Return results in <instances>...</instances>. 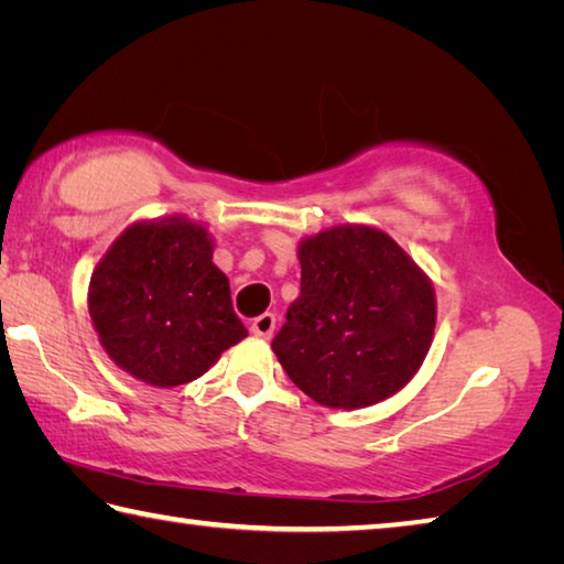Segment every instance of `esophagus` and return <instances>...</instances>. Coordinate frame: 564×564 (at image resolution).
<instances>
[{"label":"esophagus","instance_id":"obj_1","mask_svg":"<svg viewBox=\"0 0 564 564\" xmlns=\"http://www.w3.org/2000/svg\"><path fill=\"white\" fill-rule=\"evenodd\" d=\"M273 330H275L273 313H261V316L253 318V323H251V333L259 338H271Z\"/></svg>","mask_w":564,"mask_h":564}]
</instances>
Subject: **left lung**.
<instances>
[{
  "label": "left lung",
  "mask_w": 564,
  "mask_h": 564,
  "mask_svg": "<svg viewBox=\"0 0 564 564\" xmlns=\"http://www.w3.org/2000/svg\"><path fill=\"white\" fill-rule=\"evenodd\" d=\"M301 295L271 348L305 395L366 408L395 395L425 360L435 330L427 275L370 226H333L299 246Z\"/></svg>",
  "instance_id": "8db88e82"
}]
</instances>
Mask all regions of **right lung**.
I'll return each mask as SVG.
<instances>
[{
	"mask_svg": "<svg viewBox=\"0 0 564 564\" xmlns=\"http://www.w3.org/2000/svg\"><path fill=\"white\" fill-rule=\"evenodd\" d=\"M212 256V236L184 216L133 224L111 243L91 273L89 316L119 368L184 386L248 336Z\"/></svg>",
	"mask_w": 564,
	"mask_h": 564,
	"instance_id": "right-lung-1",
	"label": "right lung"
}]
</instances>
